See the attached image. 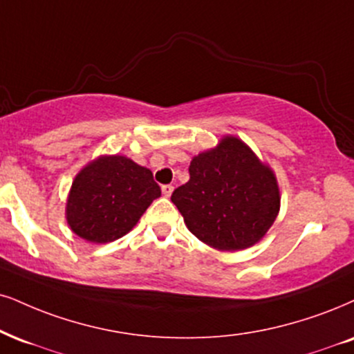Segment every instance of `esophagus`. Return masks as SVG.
Masks as SVG:
<instances>
[{
    "instance_id": "1",
    "label": "esophagus",
    "mask_w": 354,
    "mask_h": 354,
    "mask_svg": "<svg viewBox=\"0 0 354 354\" xmlns=\"http://www.w3.org/2000/svg\"><path fill=\"white\" fill-rule=\"evenodd\" d=\"M160 189H162V194L165 195V197H170V194H172L174 187L170 185V184H167V185H162V187H160Z\"/></svg>"
}]
</instances>
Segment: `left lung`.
I'll return each mask as SVG.
<instances>
[{"mask_svg":"<svg viewBox=\"0 0 354 354\" xmlns=\"http://www.w3.org/2000/svg\"><path fill=\"white\" fill-rule=\"evenodd\" d=\"M190 180L174 190L172 203L192 233L216 250H244L259 241L279 213L274 174L236 138L190 162Z\"/></svg>","mask_w":354,"mask_h":354,"instance_id":"left-lung-1","label":"left lung"}]
</instances>
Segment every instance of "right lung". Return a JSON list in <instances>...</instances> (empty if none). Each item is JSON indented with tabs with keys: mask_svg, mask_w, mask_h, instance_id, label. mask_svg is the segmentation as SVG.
<instances>
[{
	"mask_svg": "<svg viewBox=\"0 0 354 354\" xmlns=\"http://www.w3.org/2000/svg\"><path fill=\"white\" fill-rule=\"evenodd\" d=\"M160 187L149 169L123 156L100 157L82 170L72 184L67 221L90 243H110L138 223Z\"/></svg>",
	"mask_w": 354,
	"mask_h": 354,
	"instance_id": "right-lung-1",
	"label": "right lung"
}]
</instances>
